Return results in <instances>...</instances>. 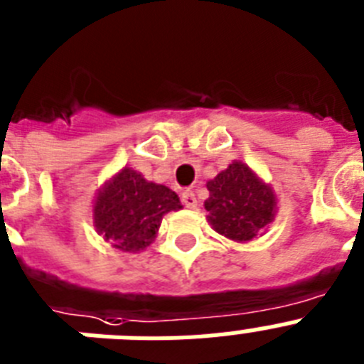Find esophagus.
Listing matches in <instances>:
<instances>
[{"instance_id":"1","label":"esophagus","mask_w":364,"mask_h":364,"mask_svg":"<svg viewBox=\"0 0 364 364\" xmlns=\"http://www.w3.org/2000/svg\"><path fill=\"white\" fill-rule=\"evenodd\" d=\"M181 201L186 208H196L198 207V200H196V194L192 191H185L181 194Z\"/></svg>"}]
</instances>
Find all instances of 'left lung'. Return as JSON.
I'll return each instance as SVG.
<instances>
[{"mask_svg":"<svg viewBox=\"0 0 364 364\" xmlns=\"http://www.w3.org/2000/svg\"><path fill=\"white\" fill-rule=\"evenodd\" d=\"M205 208L208 223L216 232L235 242H251L277 214V196L242 161L207 181Z\"/></svg>","mask_w":364,"mask_h":364,"instance_id":"8db88e82","label":"left lung"}]
</instances>
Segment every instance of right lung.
I'll return each instance as SVG.
<instances>
[{
    "label": "right lung",
    "instance_id": "obj_1",
    "mask_svg": "<svg viewBox=\"0 0 364 364\" xmlns=\"http://www.w3.org/2000/svg\"><path fill=\"white\" fill-rule=\"evenodd\" d=\"M178 194L157 185L128 166L104 183L93 203L95 229L113 247L143 251L154 242L163 216L179 210Z\"/></svg>",
    "mask_w": 364,
    "mask_h": 364
}]
</instances>
